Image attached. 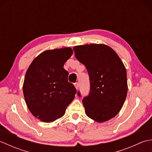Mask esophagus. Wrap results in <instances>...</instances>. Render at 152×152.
<instances>
[{
    "instance_id": "esophagus-1",
    "label": "esophagus",
    "mask_w": 152,
    "mask_h": 152,
    "mask_svg": "<svg viewBox=\"0 0 152 152\" xmlns=\"http://www.w3.org/2000/svg\"><path fill=\"white\" fill-rule=\"evenodd\" d=\"M74 86H75V88H76V89L77 90L79 89V83L78 82H76V83H74Z\"/></svg>"
}]
</instances>
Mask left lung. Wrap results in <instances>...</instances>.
<instances>
[{"instance_id": "left-lung-1", "label": "left lung", "mask_w": 152, "mask_h": 152, "mask_svg": "<svg viewBox=\"0 0 152 152\" xmlns=\"http://www.w3.org/2000/svg\"><path fill=\"white\" fill-rule=\"evenodd\" d=\"M73 49L76 59L86 66L89 76V94L82 100L86 114L96 122L108 121L121 110L127 96L124 64L107 45L85 44ZM78 95L80 96V92Z\"/></svg>"}]
</instances>
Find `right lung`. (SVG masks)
Listing matches in <instances>:
<instances>
[{
	"mask_svg": "<svg viewBox=\"0 0 152 152\" xmlns=\"http://www.w3.org/2000/svg\"><path fill=\"white\" fill-rule=\"evenodd\" d=\"M71 48L44 51L35 58L25 74L23 91L27 107L34 117L50 123L64 115L76 89L68 82L64 69L72 56Z\"/></svg>",
	"mask_w": 152,
	"mask_h": 152,
	"instance_id": "add662e5",
	"label": "right lung"
}]
</instances>
